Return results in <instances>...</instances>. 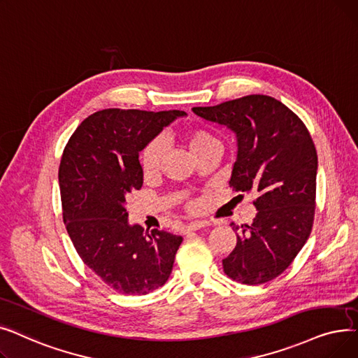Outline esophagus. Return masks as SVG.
<instances>
[{"label":"esophagus","instance_id":"1","mask_svg":"<svg viewBox=\"0 0 358 358\" xmlns=\"http://www.w3.org/2000/svg\"><path fill=\"white\" fill-rule=\"evenodd\" d=\"M206 226H207L206 221H194V223L186 226V231H196V230L206 227Z\"/></svg>","mask_w":358,"mask_h":358}]
</instances>
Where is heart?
<instances>
[{
  "mask_svg": "<svg viewBox=\"0 0 358 358\" xmlns=\"http://www.w3.org/2000/svg\"><path fill=\"white\" fill-rule=\"evenodd\" d=\"M182 141L185 147L188 148L189 155L195 160H199L202 156L208 155L211 151H215V150L220 151L218 140L211 132L202 128H194V129L185 131L182 134ZM163 159H164L163 143L160 140H152L151 143H148L140 156L143 175L145 178L156 176L160 172Z\"/></svg>",
  "mask_w": 358,
  "mask_h": 358,
  "instance_id": "1",
  "label": "heart"
}]
</instances>
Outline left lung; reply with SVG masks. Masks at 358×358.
I'll use <instances>...</instances> for the list:
<instances>
[{"label": "left lung", "instance_id": "left-lung-1", "mask_svg": "<svg viewBox=\"0 0 358 358\" xmlns=\"http://www.w3.org/2000/svg\"><path fill=\"white\" fill-rule=\"evenodd\" d=\"M192 110L234 132L237 157L229 183L257 195L253 223L230 224L241 231L223 259L226 275L248 285L274 280L292 265L313 226L317 155L310 134L293 110L264 94Z\"/></svg>", "mask_w": 358, "mask_h": 358}]
</instances>
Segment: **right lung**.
<instances>
[{
  "mask_svg": "<svg viewBox=\"0 0 358 358\" xmlns=\"http://www.w3.org/2000/svg\"><path fill=\"white\" fill-rule=\"evenodd\" d=\"M183 110H99L78 125L59 164L62 217L94 274L122 294H147L172 272L182 236L128 223L127 196L143 186L140 152Z\"/></svg>",
  "mask_w": 358,
  "mask_h": 358,
  "instance_id": "1",
  "label": "right lung"
}]
</instances>
